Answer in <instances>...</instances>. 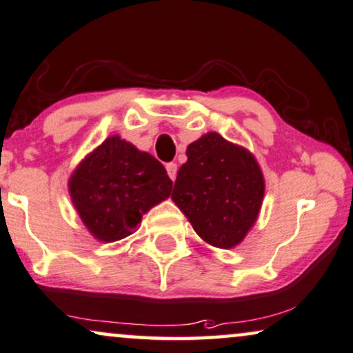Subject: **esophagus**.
<instances>
[{
  "label": "esophagus",
  "instance_id": "34e87169",
  "mask_svg": "<svg viewBox=\"0 0 353 353\" xmlns=\"http://www.w3.org/2000/svg\"><path fill=\"white\" fill-rule=\"evenodd\" d=\"M165 168H167V173H168V176H170L172 180L175 181V178H176V163H175V162H170V163H167Z\"/></svg>",
  "mask_w": 353,
  "mask_h": 353
}]
</instances>
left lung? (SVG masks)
Segmentation results:
<instances>
[{"label":"left lung","instance_id":"1","mask_svg":"<svg viewBox=\"0 0 353 353\" xmlns=\"http://www.w3.org/2000/svg\"><path fill=\"white\" fill-rule=\"evenodd\" d=\"M186 157L172 199L204 241L233 248L253 227L263 203L264 178L258 162L217 132L188 145Z\"/></svg>","mask_w":353,"mask_h":353}]
</instances>
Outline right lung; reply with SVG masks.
I'll return each mask as SVG.
<instances>
[{
    "label": "right lung",
    "instance_id": "1",
    "mask_svg": "<svg viewBox=\"0 0 353 353\" xmlns=\"http://www.w3.org/2000/svg\"><path fill=\"white\" fill-rule=\"evenodd\" d=\"M172 180L154 155L108 137L70 180L72 204L82 222L100 241L131 235L152 205L172 193Z\"/></svg>",
    "mask_w": 353,
    "mask_h": 353
}]
</instances>
